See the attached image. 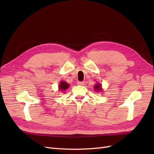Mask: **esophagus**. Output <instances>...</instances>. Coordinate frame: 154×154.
Masks as SVG:
<instances>
[{
  "instance_id": "34e87169",
  "label": "esophagus",
  "mask_w": 154,
  "mask_h": 154,
  "mask_svg": "<svg viewBox=\"0 0 154 154\" xmlns=\"http://www.w3.org/2000/svg\"><path fill=\"white\" fill-rule=\"evenodd\" d=\"M77 84L79 85L83 86V85H85V82H77Z\"/></svg>"
}]
</instances>
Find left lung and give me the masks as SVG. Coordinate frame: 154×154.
Masks as SVG:
<instances>
[{
	"label": "left lung",
	"mask_w": 154,
	"mask_h": 154,
	"mask_svg": "<svg viewBox=\"0 0 154 154\" xmlns=\"http://www.w3.org/2000/svg\"><path fill=\"white\" fill-rule=\"evenodd\" d=\"M94 88L96 91H101V85L100 83H96V84L94 85Z\"/></svg>",
	"instance_id": "1"
}]
</instances>
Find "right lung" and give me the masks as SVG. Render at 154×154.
Wrapping results in <instances>:
<instances>
[{
    "instance_id": "add662e5",
    "label": "right lung",
    "mask_w": 154,
    "mask_h": 154,
    "mask_svg": "<svg viewBox=\"0 0 154 154\" xmlns=\"http://www.w3.org/2000/svg\"><path fill=\"white\" fill-rule=\"evenodd\" d=\"M69 87V85L68 84V83L64 81H62L60 83V85L58 86V88H59V90L61 91H66V89H67V88Z\"/></svg>"
}]
</instances>
